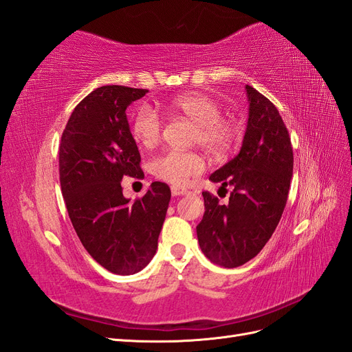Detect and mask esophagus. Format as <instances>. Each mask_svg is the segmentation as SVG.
Wrapping results in <instances>:
<instances>
[{"label": "esophagus", "mask_w": 352, "mask_h": 352, "mask_svg": "<svg viewBox=\"0 0 352 352\" xmlns=\"http://www.w3.org/2000/svg\"><path fill=\"white\" fill-rule=\"evenodd\" d=\"M188 190L185 188H180V186H172V194L173 197H180V195H185Z\"/></svg>", "instance_id": "1"}]
</instances>
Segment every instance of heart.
<instances>
[{
    "label": "heart",
    "instance_id": "heart-1",
    "mask_svg": "<svg viewBox=\"0 0 352 352\" xmlns=\"http://www.w3.org/2000/svg\"><path fill=\"white\" fill-rule=\"evenodd\" d=\"M168 111L182 114L197 124L195 142L210 154L225 155L235 141L236 131L229 120L221 119L220 104L204 94H184L166 102ZM132 135L142 146L155 145L163 132V120L158 110L150 104H142L133 114ZM151 173L175 186H185L190 179L206 170V160L197 153L168 150L153 158Z\"/></svg>",
    "mask_w": 352,
    "mask_h": 352
}]
</instances>
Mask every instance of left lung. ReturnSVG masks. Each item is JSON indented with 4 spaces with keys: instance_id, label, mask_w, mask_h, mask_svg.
I'll use <instances>...</instances> for the list:
<instances>
[{
    "instance_id": "obj_1",
    "label": "left lung",
    "mask_w": 352,
    "mask_h": 352,
    "mask_svg": "<svg viewBox=\"0 0 352 352\" xmlns=\"http://www.w3.org/2000/svg\"><path fill=\"white\" fill-rule=\"evenodd\" d=\"M250 102L239 154L210 176L232 186L228 204L202 192L206 212L197 226L201 251L221 267H239L254 258L279 225L289 192L294 154L291 138L274 104L245 87Z\"/></svg>"
}]
</instances>
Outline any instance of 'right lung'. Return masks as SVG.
<instances>
[{
    "mask_svg": "<svg viewBox=\"0 0 352 352\" xmlns=\"http://www.w3.org/2000/svg\"><path fill=\"white\" fill-rule=\"evenodd\" d=\"M148 89L105 85L87 95L63 131L58 167L72 225L91 257L116 274H135L151 261L170 202V188L153 182L135 199L122 179H142L141 155L126 109Z\"/></svg>",
    "mask_w": 352,
    "mask_h": 352,
    "instance_id": "1",
    "label": "right lung"
}]
</instances>
